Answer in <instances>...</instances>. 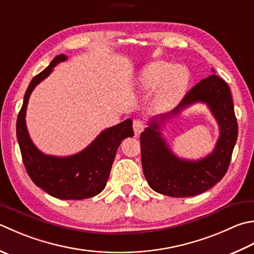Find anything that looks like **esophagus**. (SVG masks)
<instances>
[{"label": "esophagus", "instance_id": "esophagus-1", "mask_svg": "<svg viewBox=\"0 0 254 254\" xmlns=\"http://www.w3.org/2000/svg\"><path fill=\"white\" fill-rule=\"evenodd\" d=\"M133 130L135 132V134H140L144 130L143 121L140 120V119H135V120L133 121Z\"/></svg>", "mask_w": 254, "mask_h": 254}]
</instances>
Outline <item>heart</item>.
Instances as JSON below:
<instances>
[{
    "label": "heart",
    "instance_id": "heart-1",
    "mask_svg": "<svg viewBox=\"0 0 254 254\" xmlns=\"http://www.w3.org/2000/svg\"><path fill=\"white\" fill-rule=\"evenodd\" d=\"M188 71L184 67L155 62L142 70L140 86L143 91H151L158 87L153 99V108L162 111L180 100L188 86Z\"/></svg>",
    "mask_w": 254,
    "mask_h": 254
}]
</instances>
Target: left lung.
<instances>
[{
	"instance_id": "8db88e82",
	"label": "left lung",
	"mask_w": 254,
	"mask_h": 254,
	"mask_svg": "<svg viewBox=\"0 0 254 254\" xmlns=\"http://www.w3.org/2000/svg\"><path fill=\"white\" fill-rule=\"evenodd\" d=\"M196 102L206 103L211 109L220 126L221 135L209 156L198 161H188L177 158L168 147L159 124ZM237 137L238 123L229 86L212 73L193 86L172 112L153 119L141 133L144 176L152 190L162 195L177 198L199 195L225 176Z\"/></svg>"
}]
</instances>
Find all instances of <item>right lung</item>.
Listing matches in <instances>:
<instances>
[{
	"label": "right lung",
	"mask_w": 254,
	"mask_h": 254,
	"mask_svg": "<svg viewBox=\"0 0 254 254\" xmlns=\"http://www.w3.org/2000/svg\"><path fill=\"white\" fill-rule=\"evenodd\" d=\"M66 55H58L42 72L35 76L24 96L16 121V135L24 166L34 184L59 199L80 200L100 193L107 185L118 147L126 137L133 136L132 120L102 131L94 141L74 155L59 157L46 155L34 145L26 127V109L29 96L37 84L48 77Z\"/></svg>",
	"instance_id": "right-lung-1"
}]
</instances>
